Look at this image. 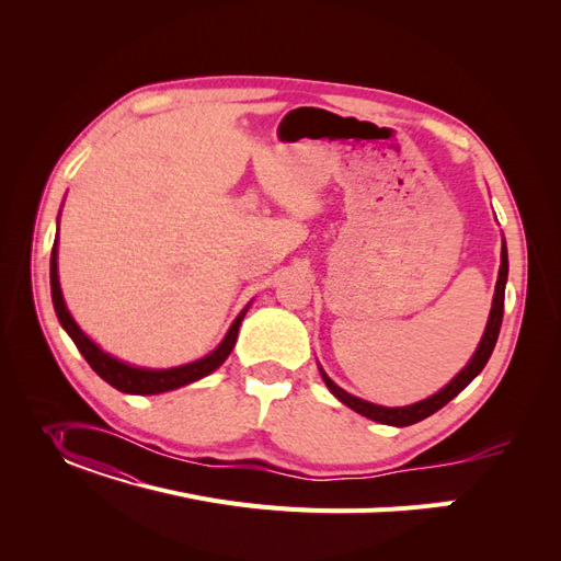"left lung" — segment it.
<instances>
[{
	"label": "left lung",
	"mask_w": 561,
	"mask_h": 561,
	"mask_svg": "<svg viewBox=\"0 0 561 561\" xmlns=\"http://www.w3.org/2000/svg\"><path fill=\"white\" fill-rule=\"evenodd\" d=\"M507 271H510V263H507V248L503 245V254H500V273H497V282H495V293H493V307H491V316H489V322H486V330H484V336L476 350L473 359L468 362V366L450 381V385L446 389H440L438 393H434L432 398L427 400H421L416 404H409V407H396V409H389V407H379V404H373V402H366L362 398H355L350 396L347 391H343L341 387H336L334 381L322 373V379H325L328 389L343 402L347 404L350 409H355L357 414L370 419V421H377V423H385V425H396V427H407V425H414L427 416H432L434 411H438L440 407H446L455 396H459L470 381H473L482 368L486 366L491 352L495 347V341H497V334H500V325H503V313H505V284H507Z\"/></svg>",
	"instance_id": "obj_1"
}]
</instances>
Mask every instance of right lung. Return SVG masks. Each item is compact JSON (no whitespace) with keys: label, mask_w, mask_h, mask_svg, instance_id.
<instances>
[{"label":"right lung","mask_w":561,"mask_h":561,"mask_svg":"<svg viewBox=\"0 0 561 561\" xmlns=\"http://www.w3.org/2000/svg\"><path fill=\"white\" fill-rule=\"evenodd\" d=\"M49 284H51V302H54V311L58 316V322H61L64 330L70 334V339L75 341V345L79 347V352L83 355V359L91 364V368L104 379L108 385L123 393H136V396H154V393H163V391H172L191 385V381L214 373L227 357L236 343V336H239V328L241 320L245 316V311L233 320V325L229 328L227 336L222 339V343L206 355L199 362L186 364V366H176V368H165V370H147V368H136V366H127L123 362L113 359L111 355H106L104 350H100L91 339H88L77 322L72 320L70 311L66 309L64 296H61V284H58V273H56V241L51 248V259H49Z\"/></svg>","instance_id":"1"}]
</instances>
